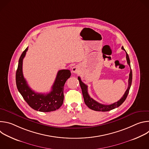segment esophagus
Returning <instances> with one entry per match:
<instances>
[{
  "instance_id": "34e87169",
  "label": "esophagus",
  "mask_w": 149,
  "mask_h": 149,
  "mask_svg": "<svg viewBox=\"0 0 149 149\" xmlns=\"http://www.w3.org/2000/svg\"><path fill=\"white\" fill-rule=\"evenodd\" d=\"M79 70H80L79 67L78 66H77V65L74 66V67H72V72L73 73H75V74L78 73V72H79Z\"/></svg>"
}]
</instances>
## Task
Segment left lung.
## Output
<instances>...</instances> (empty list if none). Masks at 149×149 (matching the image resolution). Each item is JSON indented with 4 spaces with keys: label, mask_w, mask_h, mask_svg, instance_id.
I'll use <instances>...</instances> for the list:
<instances>
[{
    "label": "left lung",
    "mask_w": 149,
    "mask_h": 149,
    "mask_svg": "<svg viewBox=\"0 0 149 149\" xmlns=\"http://www.w3.org/2000/svg\"><path fill=\"white\" fill-rule=\"evenodd\" d=\"M121 48H122V49H123L125 51V50L124 49L123 47H122ZM125 53H126V59H127V63H128L130 67V58H129V55L127 54L126 51H125ZM78 79L79 82L80 87L82 90V93L84 102L87 105V107L88 108H90V109L94 110V111H108L113 110L117 107H118L119 106L121 105L124 102V101L125 100V99L129 93V90H130L132 82V71L131 69L130 72L129 74L128 88H127V90L125 91L124 94L123 95V96L121 97V98L119 101H118L117 102H114L113 104H110V105H104V104H100V103L98 102L97 101H95L92 98H91L88 93V87L87 85H86L84 82H82V81H81V78L79 77H78Z\"/></svg>",
    "instance_id": "8db88e82"
}]
</instances>
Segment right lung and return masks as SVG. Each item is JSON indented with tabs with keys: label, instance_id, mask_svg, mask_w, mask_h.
<instances>
[{
	"label": "right lung",
	"instance_id": "add662e5",
	"mask_svg": "<svg viewBox=\"0 0 149 149\" xmlns=\"http://www.w3.org/2000/svg\"><path fill=\"white\" fill-rule=\"evenodd\" d=\"M28 48L21 55L16 73V83L19 92L30 107L40 112H50L60 108L63 101V86L71 74L68 70L58 71L52 90L48 94L35 93L28 86L22 72L23 59Z\"/></svg>",
	"mask_w": 149,
	"mask_h": 149
}]
</instances>
